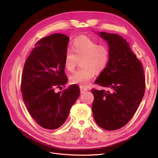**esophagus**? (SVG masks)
<instances>
[{
	"label": "esophagus",
	"instance_id": "34e87169",
	"mask_svg": "<svg viewBox=\"0 0 158 158\" xmlns=\"http://www.w3.org/2000/svg\"><path fill=\"white\" fill-rule=\"evenodd\" d=\"M80 90H81V94H83V93H85L86 91L88 90V89L86 88H85L83 86H81L80 87Z\"/></svg>",
	"mask_w": 158,
	"mask_h": 158
}]
</instances>
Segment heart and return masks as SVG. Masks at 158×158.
Instances as JSON below:
<instances>
[{"mask_svg": "<svg viewBox=\"0 0 158 158\" xmlns=\"http://www.w3.org/2000/svg\"><path fill=\"white\" fill-rule=\"evenodd\" d=\"M110 50L106 45H98L96 41L86 36L75 39L71 49H67L64 56V69L73 72L81 60V68L70 77L72 84L86 86L95 73L105 70L110 61Z\"/></svg>", "mask_w": 158, "mask_h": 158, "instance_id": "obj_1", "label": "heart"}]
</instances>
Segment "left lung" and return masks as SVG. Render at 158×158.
I'll use <instances>...</instances> for the list:
<instances>
[{"mask_svg":"<svg viewBox=\"0 0 158 158\" xmlns=\"http://www.w3.org/2000/svg\"><path fill=\"white\" fill-rule=\"evenodd\" d=\"M109 45L110 61L95 81L109 91L92 89V113L97 125L107 131L118 129L133 117L145 94L142 64L122 36L96 32Z\"/></svg>","mask_w":158,"mask_h":158,"instance_id":"left-lung-1","label":"left lung"}]
</instances>
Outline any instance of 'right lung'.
I'll list each match as a JSON object with an SVG mask.
<instances>
[{
  "label": "right lung",
  "mask_w": 158,
  "mask_h": 158,
  "mask_svg": "<svg viewBox=\"0 0 158 158\" xmlns=\"http://www.w3.org/2000/svg\"><path fill=\"white\" fill-rule=\"evenodd\" d=\"M69 39L60 33L41 39L24 64L21 84L23 101L32 118L45 129L61 127L80 95L76 85L62 92L54 91L68 81L63 59Z\"/></svg>",
  "instance_id": "obj_1"
}]
</instances>
